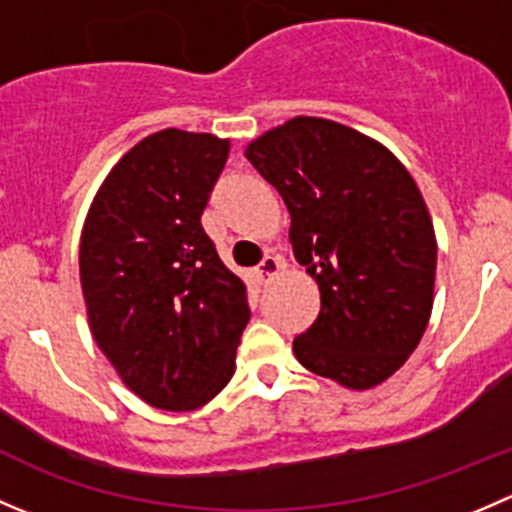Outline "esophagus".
Masks as SVG:
<instances>
[{
    "mask_svg": "<svg viewBox=\"0 0 512 512\" xmlns=\"http://www.w3.org/2000/svg\"><path fill=\"white\" fill-rule=\"evenodd\" d=\"M280 270H285V260H282V257H277V255H267L265 260L260 262V267H257V272H260V277L265 282L275 280V277L280 275Z\"/></svg>",
    "mask_w": 512,
    "mask_h": 512,
    "instance_id": "34e87169",
    "label": "esophagus"
}]
</instances>
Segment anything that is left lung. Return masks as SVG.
<instances>
[{
    "label": "left lung",
    "instance_id": "left-lung-1",
    "mask_svg": "<svg viewBox=\"0 0 512 512\" xmlns=\"http://www.w3.org/2000/svg\"><path fill=\"white\" fill-rule=\"evenodd\" d=\"M245 156L285 200L292 252L322 294L294 356L344 389L384 384L433 309L436 232L416 180L384 143L317 116L262 133Z\"/></svg>",
    "mask_w": 512,
    "mask_h": 512
}]
</instances>
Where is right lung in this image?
Returning <instances> with one entry per match:
<instances>
[{"instance_id":"obj_1","label":"right lung","mask_w":512,"mask_h":512,"mask_svg":"<svg viewBox=\"0 0 512 512\" xmlns=\"http://www.w3.org/2000/svg\"><path fill=\"white\" fill-rule=\"evenodd\" d=\"M230 141L165 128L126 153L79 245L91 334L123 384L163 411L208 404L235 374L247 287L200 225Z\"/></svg>"}]
</instances>
